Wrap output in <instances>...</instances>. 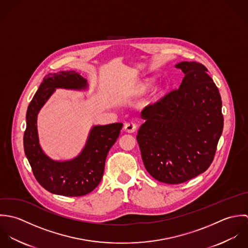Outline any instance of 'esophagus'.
Segmentation results:
<instances>
[{"instance_id": "1", "label": "esophagus", "mask_w": 248, "mask_h": 248, "mask_svg": "<svg viewBox=\"0 0 248 248\" xmlns=\"http://www.w3.org/2000/svg\"><path fill=\"white\" fill-rule=\"evenodd\" d=\"M137 127H138V124H135V123L132 122V121H130V122H128V123H126V124H124V130H125L126 132H129V133L135 132L136 129H137Z\"/></svg>"}]
</instances>
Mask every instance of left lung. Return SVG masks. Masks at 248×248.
Wrapping results in <instances>:
<instances>
[{
  "mask_svg": "<svg viewBox=\"0 0 248 248\" xmlns=\"http://www.w3.org/2000/svg\"><path fill=\"white\" fill-rule=\"evenodd\" d=\"M185 74L170 90L142 112L137 134L146 170L156 180L181 184L212 164L223 129L221 98L207 68L198 62L176 65Z\"/></svg>",
  "mask_w": 248,
  "mask_h": 248,
  "instance_id": "left-lung-1",
  "label": "left lung"
}]
</instances>
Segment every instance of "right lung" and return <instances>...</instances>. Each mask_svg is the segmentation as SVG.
Listing matches in <instances>:
<instances>
[{
    "instance_id": "add662e5",
    "label": "right lung",
    "mask_w": 248,
    "mask_h": 248,
    "mask_svg": "<svg viewBox=\"0 0 248 248\" xmlns=\"http://www.w3.org/2000/svg\"><path fill=\"white\" fill-rule=\"evenodd\" d=\"M86 80L75 71L49 74L40 84L27 111L24 149L38 183L51 194L82 197L91 193L102 178L106 156L117 141L122 123L93 127L87 144L79 156L71 161L50 160L40 149L36 118L40 108L55 88L81 89Z\"/></svg>"
}]
</instances>
